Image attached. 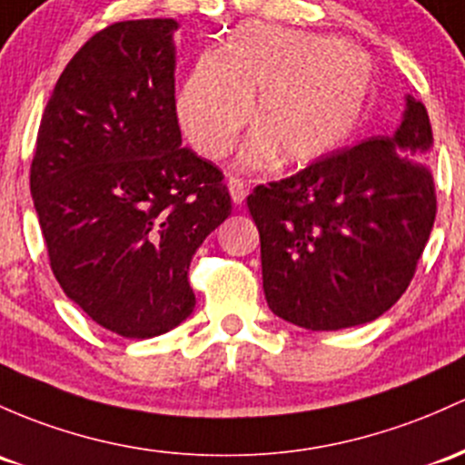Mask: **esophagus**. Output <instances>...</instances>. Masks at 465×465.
I'll return each mask as SVG.
<instances>
[{"mask_svg": "<svg viewBox=\"0 0 465 465\" xmlns=\"http://www.w3.org/2000/svg\"><path fill=\"white\" fill-rule=\"evenodd\" d=\"M228 191H231L234 206H242L243 199H246V186H243L242 179H237V177L228 179Z\"/></svg>", "mask_w": 465, "mask_h": 465, "instance_id": "34e87169", "label": "esophagus"}]
</instances>
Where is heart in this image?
I'll list each match as a JSON object with an SVG mask.
<instances>
[{
    "mask_svg": "<svg viewBox=\"0 0 465 465\" xmlns=\"http://www.w3.org/2000/svg\"><path fill=\"white\" fill-rule=\"evenodd\" d=\"M377 82L363 48L332 35L243 24L197 59L177 94V119L203 157L231 151L251 114L237 163L248 171L311 166L351 139Z\"/></svg>",
    "mask_w": 465,
    "mask_h": 465,
    "instance_id": "obj_1",
    "label": "heart"
}]
</instances>
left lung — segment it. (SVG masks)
I'll return each instance as SVG.
<instances>
[{
    "mask_svg": "<svg viewBox=\"0 0 465 465\" xmlns=\"http://www.w3.org/2000/svg\"><path fill=\"white\" fill-rule=\"evenodd\" d=\"M426 106L406 94L401 124L248 194L268 308L306 331L381 317L406 292L437 197Z\"/></svg>",
    "mask_w": 465,
    "mask_h": 465,
    "instance_id": "obj_1",
    "label": "left lung"
}]
</instances>
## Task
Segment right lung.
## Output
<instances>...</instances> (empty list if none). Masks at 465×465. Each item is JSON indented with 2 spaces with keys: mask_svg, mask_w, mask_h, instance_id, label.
I'll list each match as a JSON object with an SVG mask.
<instances>
[{
  "mask_svg": "<svg viewBox=\"0 0 465 465\" xmlns=\"http://www.w3.org/2000/svg\"><path fill=\"white\" fill-rule=\"evenodd\" d=\"M177 28L134 19L88 39L54 84L31 166L54 279L128 339L191 317L193 254L232 211L219 168L182 146Z\"/></svg>",
  "mask_w": 465,
  "mask_h": 465,
  "instance_id": "1",
  "label": "right lung"
}]
</instances>
